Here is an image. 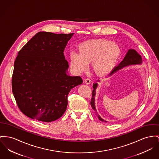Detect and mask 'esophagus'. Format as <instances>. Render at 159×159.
<instances>
[{"label": "esophagus", "instance_id": "esophagus-1", "mask_svg": "<svg viewBox=\"0 0 159 159\" xmlns=\"http://www.w3.org/2000/svg\"><path fill=\"white\" fill-rule=\"evenodd\" d=\"M84 82L86 84H89L91 83V81L89 78H86L84 80Z\"/></svg>", "mask_w": 159, "mask_h": 159}]
</instances>
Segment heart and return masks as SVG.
<instances>
[{"mask_svg":"<svg viewBox=\"0 0 159 159\" xmlns=\"http://www.w3.org/2000/svg\"><path fill=\"white\" fill-rule=\"evenodd\" d=\"M77 49L78 53L72 52L69 57L70 67L76 74L85 72L88 64L92 63L96 74L107 75L116 66L121 53L119 44L106 39L85 41Z\"/></svg>","mask_w":159,"mask_h":159,"instance_id":"obj_1","label":"heart"}]
</instances>
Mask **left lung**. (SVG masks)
I'll use <instances>...</instances> for the list:
<instances>
[{
  "label": "left lung",
  "mask_w": 159,
  "mask_h": 159,
  "mask_svg": "<svg viewBox=\"0 0 159 159\" xmlns=\"http://www.w3.org/2000/svg\"><path fill=\"white\" fill-rule=\"evenodd\" d=\"M142 62V59L141 56L134 50V49H129L128 51L127 52L126 55L125 56L124 60L120 63V64L116 66L112 71L110 72V74L108 75V76H111L115 73H116L118 70L122 69V68L127 67L130 65H135V64H140ZM98 81H99V80H98ZM98 84L97 83H95L93 85V90L92 92V98L90 101V104L92 107V108L95 110V98L96 95V89L98 87ZM98 119L101 120V121H104V122H107L103 119H102L99 115H98Z\"/></svg>",
  "instance_id": "1"
}]
</instances>
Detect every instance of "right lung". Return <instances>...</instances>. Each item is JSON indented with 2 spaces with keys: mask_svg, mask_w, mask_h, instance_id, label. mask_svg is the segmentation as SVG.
<instances>
[{
  "mask_svg": "<svg viewBox=\"0 0 159 159\" xmlns=\"http://www.w3.org/2000/svg\"><path fill=\"white\" fill-rule=\"evenodd\" d=\"M74 33L39 32L18 52L14 64L12 90L26 116L52 122L63 115L69 92L80 85V76L67 74L64 51Z\"/></svg>",
  "mask_w": 159,
  "mask_h": 159,
  "instance_id": "add662e5",
  "label": "right lung"
}]
</instances>
